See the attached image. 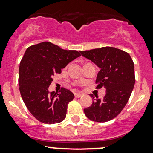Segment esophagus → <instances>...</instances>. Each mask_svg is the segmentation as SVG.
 Masks as SVG:
<instances>
[{"instance_id": "esophagus-1", "label": "esophagus", "mask_w": 153, "mask_h": 153, "mask_svg": "<svg viewBox=\"0 0 153 153\" xmlns=\"http://www.w3.org/2000/svg\"><path fill=\"white\" fill-rule=\"evenodd\" d=\"M82 95H83V94H80V93H75V97H77V98L81 97Z\"/></svg>"}]
</instances>
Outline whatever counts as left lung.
Returning <instances> with one entry per match:
<instances>
[{"instance_id":"left-lung-1","label":"left lung","mask_w":153,"mask_h":153,"mask_svg":"<svg viewBox=\"0 0 153 153\" xmlns=\"http://www.w3.org/2000/svg\"><path fill=\"white\" fill-rule=\"evenodd\" d=\"M99 67L96 83L97 89L104 87L106 94L102 99H94L84 113L91 121L105 123L115 118L123 111L135 84L134 64L127 52L113 47L80 51Z\"/></svg>"}]
</instances>
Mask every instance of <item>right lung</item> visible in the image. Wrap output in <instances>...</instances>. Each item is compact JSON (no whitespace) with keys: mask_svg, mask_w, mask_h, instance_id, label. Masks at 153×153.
Here are the masks:
<instances>
[{"mask_svg":"<svg viewBox=\"0 0 153 153\" xmlns=\"http://www.w3.org/2000/svg\"><path fill=\"white\" fill-rule=\"evenodd\" d=\"M81 56L77 51H67L50 42L27 48L19 68V89L24 103L38 121L61 123L65 119L67 105L74 98L70 90L49 92L53 75L61 73L70 62Z\"/></svg>","mask_w":153,"mask_h":153,"instance_id":"1","label":"right lung"}]
</instances>
